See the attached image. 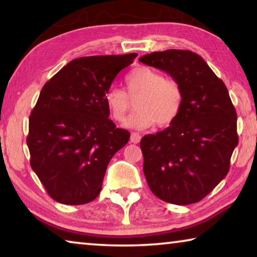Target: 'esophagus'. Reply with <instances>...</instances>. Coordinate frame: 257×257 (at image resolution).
Masks as SVG:
<instances>
[{
	"label": "esophagus",
	"instance_id": "esophagus-1",
	"mask_svg": "<svg viewBox=\"0 0 257 257\" xmlns=\"http://www.w3.org/2000/svg\"><path fill=\"white\" fill-rule=\"evenodd\" d=\"M139 141H141V135L137 133H133L132 136H130V142L134 143V144H138Z\"/></svg>",
	"mask_w": 257,
	"mask_h": 257
}]
</instances>
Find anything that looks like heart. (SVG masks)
Instances as JSON below:
<instances>
[{
  "mask_svg": "<svg viewBox=\"0 0 257 257\" xmlns=\"http://www.w3.org/2000/svg\"><path fill=\"white\" fill-rule=\"evenodd\" d=\"M128 94L116 86H111L105 95L107 110L113 120L122 121L132 108L130 98L136 99L137 111L129 116L125 125L146 129L154 125L167 127L180 114L184 93L179 82L164 78L160 71L150 67H138L127 76Z\"/></svg>",
  "mask_w": 257,
  "mask_h": 257,
  "instance_id": "heart-1",
  "label": "heart"
}]
</instances>
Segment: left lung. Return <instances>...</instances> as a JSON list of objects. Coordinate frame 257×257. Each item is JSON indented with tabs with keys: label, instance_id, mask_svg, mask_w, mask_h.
Returning a JSON list of instances; mask_svg holds the SVG:
<instances>
[{
	"label": "left lung",
	"instance_id": "1",
	"mask_svg": "<svg viewBox=\"0 0 257 257\" xmlns=\"http://www.w3.org/2000/svg\"><path fill=\"white\" fill-rule=\"evenodd\" d=\"M139 61L169 73L184 93L178 118L142 138L147 184L164 202L197 203L227 176L238 144L237 113L227 87L191 51L153 52Z\"/></svg>",
	"mask_w": 257,
	"mask_h": 257
}]
</instances>
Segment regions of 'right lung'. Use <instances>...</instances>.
<instances>
[{"label":"right lung","instance_id":"add662e5","mask_svg":"<svg viewBox=\"0 0 257 257\" xmlns=\"http://www.w3.org/2000/svg\"><path fill=\"white\" fill-rule=\"evenodd\" d=\"M137 53L75 59L46 82L29 116L30 165L47 194L67 205L94 201L128 130L108 119L104 95Z\"/></svg>","mask_w":257,"mask_h":257}]
</instances>
